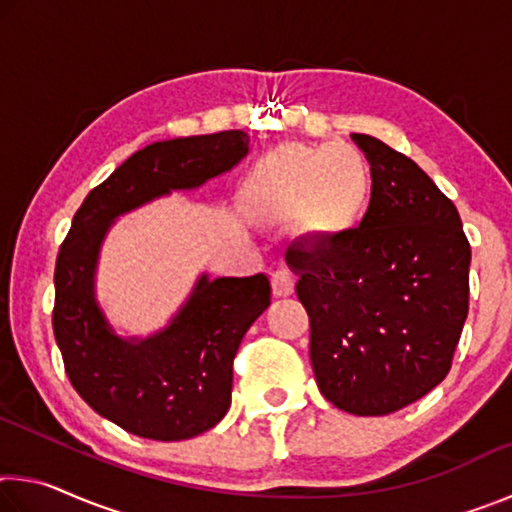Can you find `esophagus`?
I'll return each mask as SVG.
<instances>
[{
	"mask_svg": "<svg viewBox=\"0 0 512 512\" xmlns=\"http://www.w3.org/2000/svg\"><path fill=\"white\" fill-rule=\"evenodd\" d=\"M271 287L275 298H289L293 293V287H296V280H293V275L289 271H275L271 275Z\"/></svg>",
	"mask_w": 512,
	"mask_h": 512,
	"instance_id": "34e87169",
	"label": "esophagus"
}]
</instances>
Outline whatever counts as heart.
I'll return each mask as SVG.
<instances>
[{"label": "heart", "mask_w": 512, "mask_h": 512, "mask_svg": "<svg viewBox=\"0 0 512 512\" xmlns=\"http://www.w3.org/2000/svg\"><path fill=\"white\" fill-rule=\"evenodd\" d=\"M266 178L282 205H305L307 225L320 237L352 230L372 196L368 162L348 144L282 146L266 160Z\"/></svg>", "instance_id": "1"}]
</instances>
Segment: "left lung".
<instances>
[{"mask_svg":"<svg viewBox=\"0 0 512 512\" xmlns=\"http://www.w3.org/2000/svg\"><path fill=\"white\" fill-rule=\"evenodd\" d=\"M370 162L372 196L357 230L293 246L309 359L327 402L388 415L452 368L470 307V241L456 205L411 158L352 135Z\"/></svg>","mask_w":512,"mask_h":512,"instance_id":"8db88e82","label":"left lung"}]
</instances>
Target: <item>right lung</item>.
<instances>
[{
	"label": "right lung",
	"mask_w": 512,
	"mask_h": 512,
	"mask_svg": "<svg viewBox=\"0 0 512 512\" xmlns=\"http://www.w3.org/2000/svg\"><path fill=\"white\" fill-rule=\"evenodd\" d=\"M246 153L244 131L146 146L85 196L60 244L51 325L67 377L88 406L140 438H194L228 413L232 363L248 327L271 305V284L264 273L203 275L164 332L140 343L121 341L94 302L101 239L115 216L171 189L203 185Z\"/></svg>",
	"instance_id": "1"
}]
</instances>
